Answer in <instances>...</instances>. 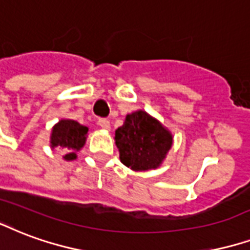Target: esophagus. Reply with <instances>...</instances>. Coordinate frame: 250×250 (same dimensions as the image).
<instances>
[{"label": "esophagus", "mask_w": 250, "mask_h": 250, "mask_svg": "<svg viewBox=\"0 0 250 250\" xmlns=\"http://www.w3.org/2000/svg\"><path fill=\"white\" fill-rule=\"evenodd\" d=\"M98 125H99V127L101 128H103L104 131H110V122L107 119H99L98 120Z\"/></svg>", "instance_id": "esophagus-1"}]
</instances>
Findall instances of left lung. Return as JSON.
Instances as JSON below:
<instances>
[{
	"label": "left lung",
	"instance_id": "obj_1",
	"mask_svg": "<svg viewBox=\"0 0 250 250\" xmlns=\"http://www.w3.org/2000/svg\"><path fill=\"white\" fill-rule=\"evenodd\" d=\"M120 162L132 171L156 169L167 158L173 136L167 127L143 110L131 112L115 131Z\"/></svg>",
	"mask_w": 250,
	"mask_h": 250
}]
</instances>
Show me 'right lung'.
Segmentation results:
<instances>
[{"label":"right lung","instance_id":"right-lung-1","mask_svg":"<svg viewBox=\"0 0 250 250\" xmlns=\"http://www.w3.org/2000/svg\"><path fill=\"white\" fill-rule=\"evenodd\" d=\"M88 127L82 125L73 119H61L53 125L50 135V147L51 149L62 148L66 151L63 159L71 162L78 158L77 152L83 148L87 139Z\"/></svg>","mask_w":250,"mask_h":250}]
</instances>
